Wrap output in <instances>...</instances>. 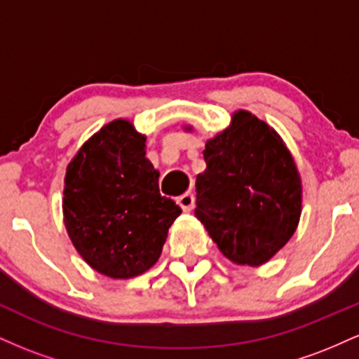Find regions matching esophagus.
Masks as SVG:
<instances>
[{
    "label": "esophagus",
    "instance_id": "1",
    "mask_svg": "<svg viewBox=\"0 0 359 359\" xmlns=\"http://www.w3.org/2000/svg\"><path fill=\"white\" fill-rule=\"evenodd\" d=\"M177 203L182 208L184 212H189L192 211L194 205H196V197H194L192 192H185L180 197H177Z\"/></svg>",
    "mask_w": 359,
    "mask_h": 359
}]
</instances>
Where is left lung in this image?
Masks as SVG:
<instances>
[{"instance_id":"obj_1","label":"left lung","mask_w":359,"mask_h":359,"mask_svg":"<svg viewBox=\"0 0 359 359\" xmlns=\"http://www.w3.org/2000/svg\"><path fill=\"white\" fill-rule=\"evenodd\" d=\"M203 154L208 167L196 179V217L226 258L263 265L287 245L302 211L290 151L273 128L240 109Z\"/></svg>"}]
</instances>
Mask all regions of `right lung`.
Returning <instances> with one entry per match:
<instances>
[{
	"label": "right lung",
	"mask_w": 359,
	"mask_h": 359,
	"mask_svg": "<svg viewBox=\"0 0 359 359\" xmlns=\"http://www.w3.org/2000/svg\"><path fill=\"white\" fill-rule=\"evenodd\" d=\"M145 135L126 119L94 133L67 165L64 224L90 269L131 278L155 265L180 208L163 197Z\"/></svg>",
	"instance_id": "add662e5"
}]
</instances>
